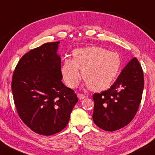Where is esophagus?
<instances>
[{"label": "esophagus", "mask_w": 155, "mask_h": 155, "mask_svg": "<svg viewBox=\"0 0 155 155\" xmlns=\"http://www.w3.org/2000/svg\"><path fill=\"white\" fill-rule=\"evenodd\" d=\"M78 98L80 100H82V99H84L86 97V96L84 94H78Z\"/></svg>", "instance_id": "esophagus-1"}]
</instances>
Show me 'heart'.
Masks as SVG:
<instances>
[{"label":"heart","instance_id":"heart-1","mask_svg":"<svg viewBox=\"0 0 155 155\" xmlns=\"http://www.w3.org/2000/svg\"><path fill=\"white\" fill-rule=\"evenodd\" d=\"M73 60L66 59L61 68L64 80L68 87L78 84L81 71L82 79L92 90L105 89L111 84L120 68L118 54L101 47L76 49Z\"/></svg>","mask_w":155,"mask_h":155}]
</instances>
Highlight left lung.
<instances>
[{"mask_svg": "<svg viewBox=\"0 0 155 155\" xmlns=\"http://www.w3.org/2000/svg\"><path fill=\"white\" fill-rule=\"evenodd\" d=\"M144 87L143 72L134 58L109 89L93 95V120L101 129L113 132L132 120L139 109Z\"/></svg>", "mask_w": 155, "mask_h": 155, "instance_id": "1", "label": "left lung"}]
</instances>
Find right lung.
<instances>
[{"instance_id":"obj_1","label":"right lung","mask_w":155,"mask_h":155,"mask_svg":"<svg viewBox=\"0 0 155 155\" xmlns=\"http://www.w3.org/2000/svg\"><path fill=\"white\" fill-rule=\"evenodd\" d=\"M59 41L50 42L25 54L14 69L12 91L17 113L33 132L50 136L66 127L78 101L61 79Z\"/></svg>"}]
</instances>
